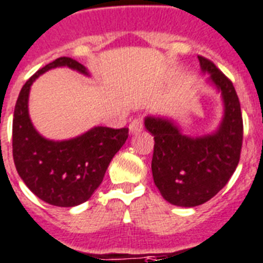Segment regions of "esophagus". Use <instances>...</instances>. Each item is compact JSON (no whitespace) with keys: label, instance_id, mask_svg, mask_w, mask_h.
Wrapping results in <instances>:
<instances>
[{"label":"esophagus","instance_id":"obj_1","mask_svg":"<svg viewBox=\"0 0 263 263\" xmlns=\"http://www.w3.org/2000/svg\"><path fill=\"white\" fill-rule=\"evenodd\" d=\"M143 127H144L143 118H136L129 123V132H131V134H139V132L143 129Z\"/></svg>","mask_w":263,"mask_h":263}]
</instances>
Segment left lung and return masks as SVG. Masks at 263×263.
Listing matches in <instances>:
<instances>
[{"label":"left lung","instance_id":"1","mask_svg":"<svg viewBox=\"0 0 263 263\" xmlns=\"http://www.w3.org/2000/svg\"><path fill=\"white\" fill-rule=\"evenodd\" d=\"M201 68L221 91L225 115L216 134L202 138L182 135L171 120L145 119L154 135L152 175L160 193L177 206H197L227 185L241 156L243 123L232 81L212 61L198 55Z\"/></svg>","mask_w":263,"mask_h":263}]
</instances>
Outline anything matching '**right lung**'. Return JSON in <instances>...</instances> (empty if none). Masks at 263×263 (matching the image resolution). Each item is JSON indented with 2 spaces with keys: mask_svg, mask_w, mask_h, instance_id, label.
<instances>
[{
  "mask_svg": "<svg viewBox=\"0 0 263 263\" xmlns=\"http://www.w3.org/2000/svg\"><path fill=\"white\" fill-rule=\"evenodd\" d=\"M59 66L87 74L75 59L61 57L27 79L14 108L13 159L20 177L36 197L50 205L68 208L87 201L102 184L111 160L128 139V128L95 127L65 141L42 138L29 118V91L41 74Z\"/></svg>",
  "mask_w": 263,
  "mask_h": 263,
  "instance_id": "right-lung-1",
  "label": "right lung"
}]
</instances>
